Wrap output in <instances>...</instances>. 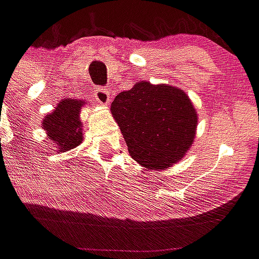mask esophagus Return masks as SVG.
Wrapping results in <instances>:
<instances>
[{
    "instance_id": "esophagus-1",
    "label": "esophagus",
    "mask_w": 259,
    "mask_h": 259,
    "mask_svg": "<svg viewBox=\"0 0 259 259\" xmlns=\"http://www.w3.org/2000/svg\"><path fill=\"white\" fill-rule=\"evenodd\" d=\"M95 99L101 105H108L110 104V92L107 91V89H103V88H97L95 91Z\"/></svg>"
}]
</instances>
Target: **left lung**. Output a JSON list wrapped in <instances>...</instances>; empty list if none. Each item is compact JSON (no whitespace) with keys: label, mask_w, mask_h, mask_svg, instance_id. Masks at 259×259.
I'll list each match as a JSON object with an SVG mask.
<instances>
[{"label":"left lung","mask_w":259,"mask_h":259,"mask_svg":"<svg viewBox=\"0 0 259 259\" xmlns=\"http://www.w3.org/2000/svg\"><path fill=\"white\" fill-rule=\"evenodd\" d=\"M111 114L130 156L152 170H164L181 160L198 126V114L187 93L163 83L141 81L120 92L111 104Z\"/></svg>","instance_id":"obj_1"}]
</instances>
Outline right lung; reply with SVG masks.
<instances>
[{
  "instance_id": "add662e5",
  "label": "right lung",
  "mask_w": 259,
  "mask_h": 259,
  "mask_svg": "<svg viewBox=\"0 0 259 259\" xmlns=\"http://www.w3.org/2000/svg\"><path fill=\"white\" fill-rule=\"evenodd\" d=\"M81 100L63 99L53 112L48 114L42 120V129L48 133L59 152H66L81 144L82 123L79 119L82 105Z\"/></svg>"
}]
</instances>
